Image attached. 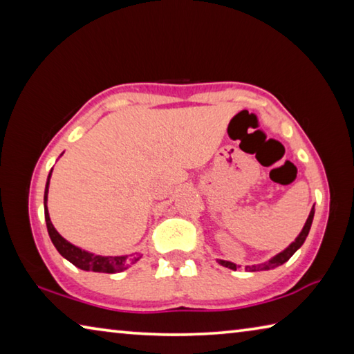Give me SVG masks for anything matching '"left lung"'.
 I'll return each mask as SVG.
<instances>
[{
  "mask_svg": "<svg viewBox=\"0 0 354 354\" xmlns=\"http://www.w3.org/2000/svg\"><path fill=\"white\" fill-rule=\"evenodd\" d=\"M314 214H315V209L313 207V209H310L309 217H308V220H306V223H304L301 232H299L295 241H293V242L289 245V247L281 251V253H278L277 256H273L272 259L266 261V262L256 263V266H247V267H245V270H247V272L272 270V268H277V267H279V266H283L284 262L289 261L290 257L293 256V253H295V251L304 243V241H306V237H308V234H309V230H310V225H313V220H314ZM217 262L220 263V266H223V267H226V268H231V270H237V268H241V266H236L234 262H230V261L217 259Z\"/></svg>",
  "mask_w": 354,
  "mask_h": 354,
  "instance_id": "1",
  "label": "left lung"
}]
</instances>
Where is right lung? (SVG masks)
Returning a JSON list of instances; mask_svg holds the SVG:
<instances>
[{
    "mask_svg": "<svg viewBox=\"0 0 354 354\" xmlns=\"http://www.w3.org/2000/svg\"><path fill=\"white\" fill-rule=\"evenodd\" d=\"M53 171V170H51ZM51 171L48 175L46 179V185H45V195H44V207H45V221H46V227H48V234H50V239L53 245H55L56 250L61 253L62 257L70 261L73 266L77 268L86 272H98V273H118L127 270L128 267L133 266L137 261L140 259V256H134V254H123V256H101V254H95L91 253V251H86L76 245L70 243L68 241L59 234L56 231V227L53 226L50 214H48V187H50V178H51Z\"/></svg>",
    "mask_w": 354,
    "mask_h": 354,
    "instance_id": "obj_1",
    "label": "right lung"
}]
</instances>
